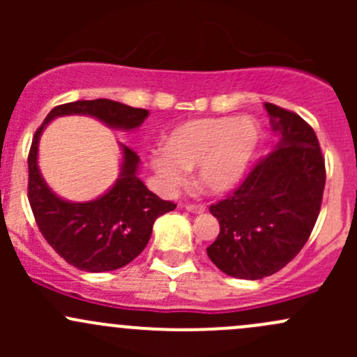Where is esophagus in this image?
I'll return each mask as SVG.
<instances>
[{
  "label": "esophagus",
  "instance_id": "34e87169",
  "mask_svg": "<svg viewBox=\"0 0 357 357\" xmlns=\"http://www.w3.org/2000/svg\"><path fill=\"white\" fill-rule=\"evenodd\" d=\"M186 211L193 212V214H202V212L205 211V207H204V205H200V204H188V205H186Z\"/></svg>",
  "mask_w": 357,
  "mask_h": 357
}]
</instances>
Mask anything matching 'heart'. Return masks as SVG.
Wrapping results in <instances>:
<instances>
[{"mask_svg":"<svg viewBox=\"0 0 357 357\" xmlns=\"http://www.w3.org/2000/svg\"><path fill=\"white\" fill-rule=\"evenodd\" d=\"M261 143V129L248 117L193 119L165 138V153L152 158L165 190H174L197 167V183L205 193L225 195L240 185Z\"/></svg>","mask_w":357,"mask_h":357,"instance_id":"obj_1","label":"heart"}]
</instances>
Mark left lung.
Returning <instances> with one entry per match:
<instances>
[{
    "mask_svg": "<svg viewBox=\"0 0 357 357\" xmlns=\"http://www.w3.org/2000/svg\"><path fill=\"white\" fill-rule=\"evenodd\" d=\"M264 107L280 142L231 195L211 205L219 235L207 255L233 278L261 280L285 268L307 242L325 190L314 129L294 112Z\"/></svg>",
    "mask_w": 357,
    "mask_h": 357,
    "instance_id": "8db88e82",
    "label": "left lung"
}]
</instances>
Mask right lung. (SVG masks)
<instances>
[{
    "mask_svg": "<svg viewBox=\"0 0 357 357\" xmlns=\"http://www.w3.org/2000/svg\"><path fill=\"white\" fill-rule=\"evenodd\" d=\"M77 114L91 115L109 128L131 131L143 124L149 110L105 98L59 105L36 131L29 152V204L46 242L81 271H114L142 254L155 219L174 211L176 204L158 199L146 188L138 178V153L126 145H121V174L109 192L89 202H68L55 195L38 167L39 138L55 117Z\"/></svg>",
    "mask_w": 357,
    "mask_h": 357,
    "instance_id": "1",
    "label": "right lung"
}]
</instances>
